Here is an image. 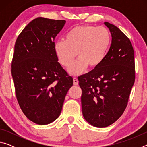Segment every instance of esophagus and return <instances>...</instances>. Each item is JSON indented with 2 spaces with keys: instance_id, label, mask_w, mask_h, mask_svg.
<instances>
[{
  "instance_id": "34e87169",
  "label": "esophagus",
  "mask_w": 147,
  "mask_h": 147,
  "mask_svg": "<svg viewBox=\"0 0 147 147\" xmlns=\"http://www.w3.org/2000/svg\"><path fill=\"white\" fill-rule=\"evenodd\" d=\"M73 83H74V86H77L78 84V79H77L76 78H75V77H74V78H73Z\"/></svg>"
}]
</instances>
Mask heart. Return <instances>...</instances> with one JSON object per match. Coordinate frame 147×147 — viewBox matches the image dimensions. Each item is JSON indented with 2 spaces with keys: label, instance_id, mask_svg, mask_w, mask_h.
I'll return each mask as SVG.
<instances>
[{
  "label": "heart",
  "instance_id": "b5f03b06",
  "mask_svg": "<svg viewBox=\"0 0 147 147\" xmlns=\"http://www.w3.org/2000/svg\"><path fill=\"white\" fill-rule=\"evenodd\" d=\"M111 43V35L105 27L92 25L77 26L66 35V40L54 43V49L59 63L69 67L73 75L82 73L89 66L95 68L103 61Z\"/></svg>",
  "mask_w": 147,
  "mask_h": 147
}]
</instances>
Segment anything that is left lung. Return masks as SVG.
<instances>
[{"instance_id":"8db88e82","label":"left lung","mask_w":147,"mask_h":147,"mask_svg":"<svg viewBox=\"0 0 147 147\" xmlns=\"http://www.w3.org/2000/svg\"><path fill=\"white\" fill-rule=\"evenodd\" d=\"M111 34V46L103 61L78 76L84 119L91 125L107 127L127 106L135 82L134 51L131 41L117 27L104 23Z\"/></svg>"}]
</instances>
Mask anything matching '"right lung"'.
Listing matches in <instances>:
<instances>
[{"label":"right lung","mask_w":147,"mask_h":147,"mask_svg":"<svg viewBox=\"0 0 147 147\" xmlns=\"http://www.w3.org/2000/svg\"><path fill=\"white\" fill-rule=\"evenodd\" d=\"M65 23L38 17L27 24L15 44L11 72L17 100L26 117L40 125L58 117L73 84L54 49V39Z\"/></svg>","instance_id":"obj_1"}]
</instances>
